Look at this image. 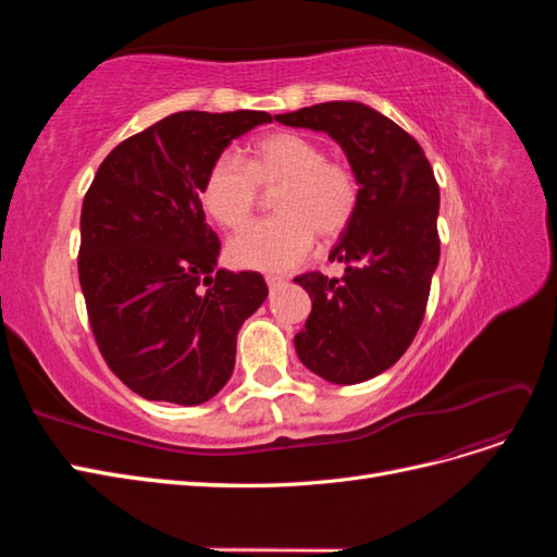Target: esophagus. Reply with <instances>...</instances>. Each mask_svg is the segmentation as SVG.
I'll use <instances>...</instances> for the list:
<instances>
[{
  "instance_id": "34e87169",
  "label": "esophagus",
  "mask_w": 557,
  "mask_h": 557,
  "mask_svg": "<svg viewBox=\"0 0 557 557\" xmlns=\"http://www.w3.org/2000/svg\"><path fill=\"white\" fill-rule=\"evenodd\" d=\"M285 283V278L283 276H267V285H269V290H276L278 285H283Z\"/></svg>"
}]
</instances>
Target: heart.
<instances>
[{"instance_id": "obj_1", "label": "heart", "mask_w": 557, "mask_h": 557, "mask_svg": "<svg viewBox=\"0 0 557 557\" xmlns=\"http://www.w3.org/2000/svg\"><path fill=\"white\" fill-rule=\"evenodd\" d=\"M276 187V215L234 234L227 244V256L237 267L285 272L307 258L315 234L332 242L356 218V174L297 132H274L258 139L246 164L232 153L218 156L201 181L199 197L218 225L239 230L256 213L260 190Z\"/></svg>"}]
</instances>
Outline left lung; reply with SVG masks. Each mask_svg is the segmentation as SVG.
I'll return each mask as SVG.
<instances>
[{
    "mask_svg": "<svg viewBox=\"0 0 557 557\" xmlns=\"http://www.w3.org/2000/svg\"><path fill=\"white\" fill-rule=\"evenodd\" d=\"M276 121L330 134L360 185L356 218L330 252L344 276L295 278L311 297L295 348L320 379L362 383L393 367L423 323L440 264V185L411 134L367 104L325 102Z\"/></svg>",
    "mask_w": 557,
    "mask_h": 557,
    "instance_id": "1",
    "label": "left lung"
}]
</instances>
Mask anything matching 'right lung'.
<instances>
[{"label":"right lung","instance_id":"right-lung-1","mask_svg":"<svg viewBox=\"0 0 557 557\" xmlns=\"http://www.w3.org/2000/svg\"><path fill=\"white\" fill-rule=\"evenodd\" d=\"M264 111H181L117 144L81 209L78 281L99 352L132 393L195 407L230 381L237 334L269 290L215 269L201 209L211 162Z\"/></svg>","mask_w":557,"mask_h":557}]
</instances>
